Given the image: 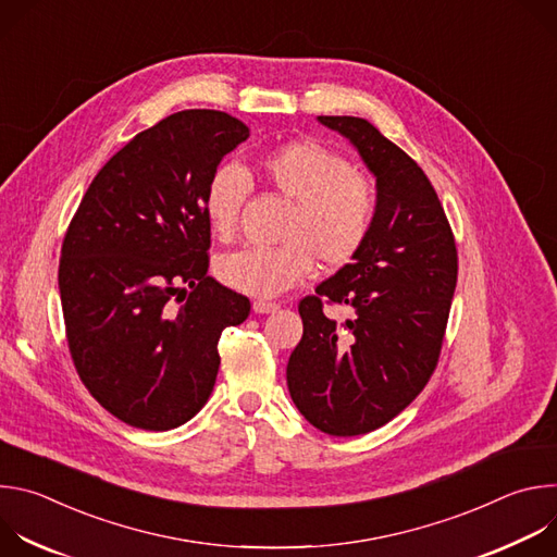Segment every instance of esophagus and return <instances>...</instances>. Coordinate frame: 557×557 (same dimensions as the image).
<instances>
[{
  "label": "esophagus",
  "mask_w": 557,
  "mask_h": 557,
  "mask_svg": "<svg viewBox=\"0 0 557 557\" xmlns=\"http://www.w3.org/2000/svg\"><path fill=\"white\" fill-rule=\"evenodd\" d=\"M277 308H280V304H275V301H264V299L253 301V310L260 312V314H264V312H275Z\"/></svg>",
  "instance_id": "34e87169"
}]
</instances>
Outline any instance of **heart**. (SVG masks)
Returning <instances> with one entry per match:
<instances>
[{"label": "heart", "instance_id": "b5f03b06", "mask_svg": "<svg viewBox=\"0 0 557 557\" xmlns=\"http://www.w3.org/2000/svg\"><path fill=\"white\" fill-rule=\"evenodd\" d=\"M264 183L290 202L280 247H247L218 260L215 273L233 290L280 295L304 282L314 262L322 269L350 264L366 247L376 218V191L346 156L317 140H290L260 158ZM249 194V176L237 165L218 168L205 189L202 209L211 233L231 243Z\"/></svg>", "mask_w": 557, "mask_h": 557}]
</instances>
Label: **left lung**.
I'll return each mask as SVG.
<instances>
[{"label": "left lung", "mask_w": 557, "mask_h": 557, "mask_svg": "<svg viewBox=\"0 0 557 557\" xmlns=\"http://www.w3.org/2000/svg\"><path fill=\"white\" fill-rule=\"evenodd\" d=\"M376 176V218L359 256L299 301L286 381L304 419L331 436L368 434L404 412L436 370L458 277L445 209L399 145L357 116H320ZM348 305L339 325L323 306Z\"/></svg>", "instance_id": "8db88e82"}]
</instances>
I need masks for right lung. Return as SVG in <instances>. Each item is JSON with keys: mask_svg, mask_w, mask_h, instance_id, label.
I'll return each mask as SVG.
<instances>
[{"mask_svg": "<svg viewBox=\"0 0 557 557\" xmlns=\"http://www.w3.org/2000/svg\"><path fill=\"white\" fill-rule=\"evenodd\" d=\"M249 127L218 110L176 112L138 132L95 176L63 235L59 293L78 379L119 421L187 423L213 389L224 329L249 297L209 271L202 198Z\"/></svg>", "mask_w": 557, "mask_h": 557, "instance_id": "right-lung-1", "label": "right lung"}]
</instances>
